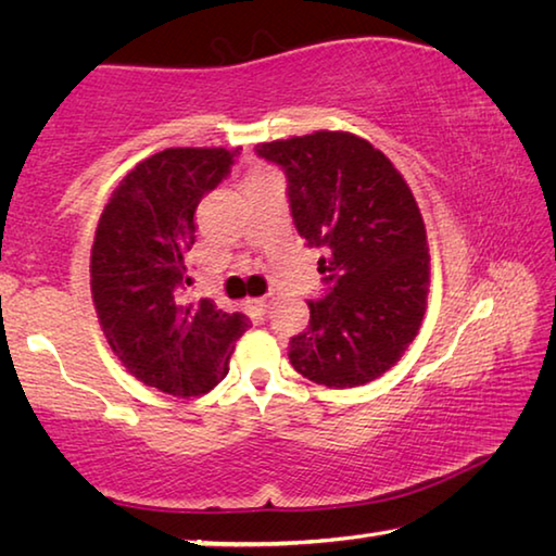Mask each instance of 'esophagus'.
<instances>
[{
	"mask_svg": "<svg viewBox=\"0 0 556 556\" xmlns=\"http://www.w3.org/2000/svg\"><path fill=\"white\" fill-rule=\"evenodd\" d=\"M255 304L260 306V312H262V314H265V312H267V308H269V304H271V299H269V296H262V299H257V301H255Z\"/></svg>",
	"mask_w": 556,
	"mask_h": 556,
	"instance_id": "obj_1",
	"label": "esophagus"
}]
</instances>
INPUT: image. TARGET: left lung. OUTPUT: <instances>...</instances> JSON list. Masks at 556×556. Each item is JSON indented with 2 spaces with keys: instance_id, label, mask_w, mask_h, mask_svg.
Returning a JSON list of instances; mask_svg holds the SVG:
<instances>
[{
  "instance_id": "1",
  "label": "left lung",
  "mask_w": 556,
  "mask_h": 556,
  "mask_svg": "<svg viewBox=\"0 0 556 556\" xmlns=\"http://www.w3.org/2000/svg\"><path fill=\"white\" fill-rule=\"evenodd\" d=\"M285 168L289 208L308 248H321L326 294L289 341V361L326 388H357L400 361L427 312L429 244L407 181L351 131L257 144Z\"/></svg>"
}]
</instances>
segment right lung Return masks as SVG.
I'll use <instances>...</instances> for the list:
<instances>
[{"label": "right lung", "mask_w": 556, "mask_h": 556, "mask_svg": "<svg viewBox=\"0 0 556 556\" xmlns=\"http://www.w3.org/2000/svg\"><path fill=\"white\" fill-rule=\"evenodd\" d=\"M240 149H164L112 191L90 255V291L112 353L129 375L174 397H199L225 375L250 318L188 301L186 252L195 208Z\"/></svg>", "instance_id": "add662e5"}]
</instances>
